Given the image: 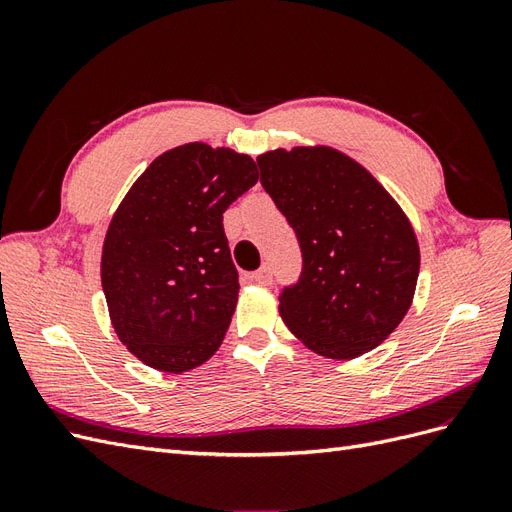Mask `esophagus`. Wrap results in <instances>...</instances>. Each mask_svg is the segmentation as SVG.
Listing matches in <instances>:
<instances>
[{"mask_svg": "<svg viewBox=\"0 0 512 512\" xmlns=\"http://www.w3.org/2000/svg\"><path fill=\"white\" fill-rule=\"evenodd\" d=\"M252 280L260 286H269L273 282V273H271L269 267H260L258 271L252 273Z\"/></svg>", "mask_w": 512, "mask_h": 512, "instance_id": "esophagus-1", "label": "esophagus"}]
</instances>
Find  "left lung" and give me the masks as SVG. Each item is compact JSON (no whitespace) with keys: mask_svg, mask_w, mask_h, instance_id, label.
<instances>
[{"mask_svg":"<svg viewBox=\"0 0 512 512\" xmlns=\"http://www.w3.org/2000/svg\"><path fill=\"white\" fill-rule=\"evenodd\" d=\"M260 183L303 252L299 284L280 294L290 333L320 356L378 348L412 305L421 250L406 211L348 153L329 145L260 153Z\"/></svg>","mask_w":512,"mask_h":512,"instance_id":"obj_1","label":"left lung"}]
</instances>
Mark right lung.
I'll return each instance as SVG.
<instances>
[{
	"label": "right lung",
	"mask_w": 512,
	"mask_h": 512,
	"mask_svg": "<svg viewBox=\"0 0 512 512\" xmlns=\"http://www.w3.org/2000/svg\"><path fill=\"white\" fill-rule=\"evenodd\" d=\"M258 181L230 147L164 151L108 224L100 277L111 324L138 361L183 374L222 346L239 299L222 213Z\"/></svg>",
	"instance_id": "right-lung-1"
}]
</instances>
